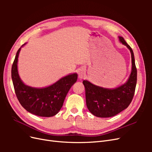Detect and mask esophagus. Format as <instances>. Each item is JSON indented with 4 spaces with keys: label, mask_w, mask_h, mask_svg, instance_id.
<instances>
[{
    "label": "esophagus",
    "mask_w": 152,
    "mask_h": 152,
    "mask_svg": "<svg viewBox=\"0 0 152 152\" xmlns=\"http://www.w3.org/2000/svg\"><path fill=\"white\" fill-rule=\"evenodd\" d=\"M78 75H79V78L80 79H82L84 77H85L86 75V72L83 69H81L79 72H78Z\"/></svg>",
    "instance_id": "obj_1"
}]
</instances>
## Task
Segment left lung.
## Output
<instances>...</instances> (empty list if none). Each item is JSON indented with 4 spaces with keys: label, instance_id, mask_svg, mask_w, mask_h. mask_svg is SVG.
Listing matches in <instances>:
<instances>
[{
    "label": "left lung",
    "instance_id": "1",
    "mask_svg": "<svg viewBox=\"0 0 152 152\" xmlns=\"http://www.w3.org/2000/svg\"><path fill=\"white\" fill-rule=\"evenodd\" d=\"M119 41L129 49L131 54L132 69L126 83L114 89L104 88L84 80L86 101L89 112L98 117L107 118L116 115L128 107L134 94L137 82V69L134 53L122 37Z\"/></svg>",
    "mask_w": 152,
    "mask_h": 152
}]
</instances>
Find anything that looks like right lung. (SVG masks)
I'll list each match as a JSON object with an SVG mask.
<instances>
[{
  "label": "right lung",
  "instance_id": "right-lung-1",
  "mask_svg": "<svg viewBox=\"0 0 152 152\" xmlns=\"http://www.w3.org/2000/svg\"><path fill=\"white\" fill-rule=\"evenodd\" d=\"M25 44L17 51L11 69V77L17 98L28 112L40 117H53L61 110L68 92L77 82L78 75L77 73H72L43 88H35L25 84L18 73V60L21 48Z\"/></svg>",
  "mask_w": 152,
  "mask_h": 152
}]
</instances>
